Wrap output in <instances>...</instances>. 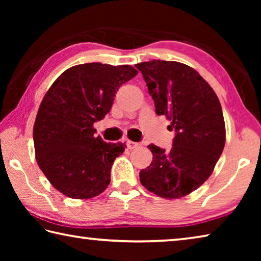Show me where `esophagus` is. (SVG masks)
I'll use <instances>...</instances> for the list:
<instances>
[{
    "label": "esophagus",
    "instance_id": "1",
    "mask_svg": "<svg viewBox=\"0 0 261 261\" xmlns=\"http://www.w3.org/2000/svg\"><path fill=\"white\" fill-rule=\"evenodd\" d=\"M138 145H139L138 143H135V141L132 140H126V146L129 149H134L136 147H138Z\"/></svg>",
    "mask_w": 261,
    "mask_h": 261
}]
</instances>
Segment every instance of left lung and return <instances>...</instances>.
I'll use <instances>...</instances> for the list:
<instances>
[{
  "label": "left lung",
  "instance_id": "obj_1",
  "mask_svg": "<svg viewBox=\"0 0 261 261\" xmlns=\"http://www.w3.org/2000/svg\"><path fill=\"white\" fill-rule=\"evenodd\" d=\"M158 115L171 121L170 151L148 145L153 161L140 170V183L167 199L187 196L204 184L222 154L226 126L221 103L208 83L189 65L174 61L136 64Z\"/></svg>",
  "mask_w": 261,
  "mask_h": 261
}]
</instances>
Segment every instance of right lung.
<instances>
[{
	"label": "right lung",
	"instance_id": "right-lung-1",
	"mask_svg": "<svg viewBox=\"0 0 261 261\" xmlns=\"http://www.w3.org/2000/svg\"><path fill=\"white\" fill-rule=\"evenodd\" d=\"M138 71L131 65H74L53 83L33 127L35 159L53 187L73 199H90L107 189L123 143L95 137V122L107 115L114 96Z\"/></svg>",
	"mask_w": 261,
	"mask_h": 261
}]
</instances>
